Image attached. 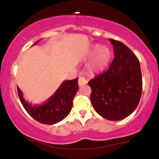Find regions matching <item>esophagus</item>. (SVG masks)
Listing matches in <instances>:
<instances>
[{"label":"esophagus","instance_id":"34e87169","mask_svg":"<svg viewBox=\"0 0 159 159\" xmlns=\"http://www.w3.org/2000/svg\"><path fill=\"white\" fill-rule=\"evenodd\" d=\"M88 83L87 80H86L84 77L83 76H80L79 77V86H83V85H85Z\"/></svg>","mask_w":159,"mask_h":159}]
</instances>
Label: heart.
<instances>
[{"label":"heart","instance_id":"1","mask_svg":"<svg viewBox=\"0 0 159 159\" xmlns=\"http://www.w3.org/2000/svg\"><path fill=\"white\" fill-rule=\"evenodd\" d=\"M111 51L109 48L95 44L91 48L88 53V58H94L88 66V72L90 75L99 74L108 66L111 59Z\"/></svg>","mask_w":159,"mask_h":159}]
</instances>
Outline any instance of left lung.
Listing matches in <instances>:
<instances>
[{"label":"left lung","instance_id":"left-lung-1","mask_svg":"<svg viewBox=\"0 0 159 159\" xmlns=\"http://www.w3.org/2000/svg\"><path fill=\"white\" fill-rule=\"evenodd\" d=\"M114 59L108 70L88 82L94 109L106 119L119 120L138 107L142 91L140 64L123 43L109 39Z\"/></svg>","mask_w":159,"mask_h":159}]
</instances>
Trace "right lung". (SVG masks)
I'll return each instance as SVG.
<instances>
[{"instance_id": "right-lung-1", "label": "right lung", "mask_w": 159, "mask_h": 159, "mask_svg": "<svg viewBox=\"0 0 159 159\" xmlns=\"http://www.w3.org/2000/svg\"><path fill=\"white\" fill-rule=\"evenodd\" d=\"M36 41L33 45L37 44ZM32 45V46H33ZM79 79L64 80L55 93L41 104H32L24 98L22 92L17 87L21 103L28 114L43 124L52 125L64 119L71 111L73 99L79 90Z\"/></svg>"}]
</instances>
